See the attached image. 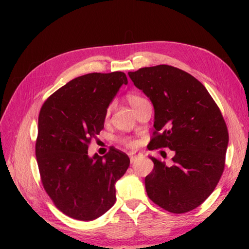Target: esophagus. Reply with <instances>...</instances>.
Listing matches in <instances>:
<instances>
[{
    "mask_svg": "<svg viewBox=\"0 0 249 249\" xmlns=\"http://www.w3.org/2000/svg\"><path fill=\"white\" fill-rule=\"evenodd\" d=\"M141 157V154L140 153H130L129 154V159H130V162H134L135 160L137 158Z\"/></svg>",
    "mask_w": 249,
    "mask_h": 249,
    "instance_id": "obj_1",
    "label": "esophagus"
}]
</instances>
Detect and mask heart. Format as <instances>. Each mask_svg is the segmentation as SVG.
Returning <instances> with one entry per match:
<instances>
[{
  "label": "heart",
  "mask_w": 249,
  "mask_h": 249,
  "mask_svg": "<svg viewBox=\"0 0 249 249\" xmlns=\"http://www.w3.org/2000/svg\"><path fill=\"white\" fill-rule=\"evenodd\" d=\"M127 101H128V103L130 104V107H132L133 108H135L138 104H141L142 101H145V99L142 98V96L138 95V94H128L127 95ZM108 113H109V108L107 109V115H108ZM128 145L130 147H136L137 146V142H130Z\"/></svg>",
  "instance_id": "1"
}]
</instances>
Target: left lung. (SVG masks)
Returning <instances> with one entry per match:
<instances>
[{"instance_id":"obj_1","label":"left lung","mask_w":249,"mask_h":249,"mask_svg":"<svg viewBox=\"0 0 249 249\" xmlns=\"http://www.w3.org/2000/svg\"><path fill=\"white\" fill-rule=\"evenodd\" d=\"M128 75L154 105L148 149L175 153L170 166L149 156L147 196L168 212H189L208 199L224 170L229 132L222 113L203 84L183 70L159 65Z\"/></svg>"}]
</instances>
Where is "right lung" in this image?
<instances>
[{"label":"right lung","mask_w":249,"mask_h":249,"mask_svg":"<svg viewBox=\"0 0 249 249\" xmlns=\"http://www.w3.org/2000/svg\"><path fill=\"white\" fill-rule=\"evenodd\" d=\"M123 84L127 78L121 71L84 74L61 87L40 108L36 158L41 182L54 205L75 220H95L111 209L116 181L129 166L128 156L114 147L103 157L88 155Z\"/></svg>","instance_id":"obj_1"}]
</instances>
